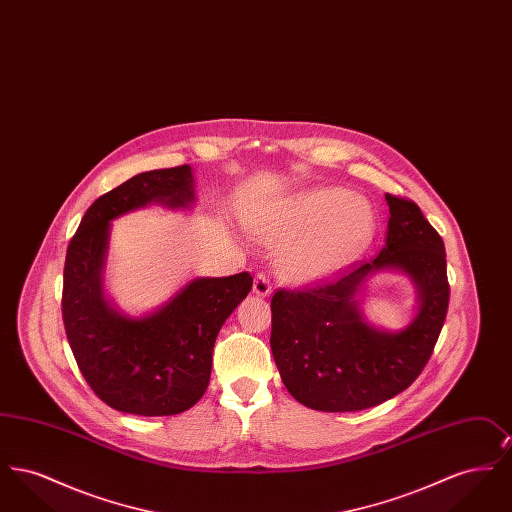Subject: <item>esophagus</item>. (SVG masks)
I'll return each instance as SVG.
<instances>
[{
  "instance_id": "1",
  "label": "esophagus",
  "mask_w": 512,
  "mask_h": 512,
  "mask_svg": "<svg viewBox=\"0 0 512 512\" xmlns=\"http://www.w3.org/2000/svg\"><path fill=\"white\" fill-rule=\"evenodd\" d=\"M253 292L257 293L259 297H267L272 293V284L265 274H257L253 280Z\"/></svg>"
}]
</instances>
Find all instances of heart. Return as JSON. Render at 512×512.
<instances>
[{
	"mask_svg": "<svg viewBox=\"0 0 512 512\" xmlns=\"http://www.w3.org/2000/svg\"><path fill=\"white\" fill-rule=\"evenodd\" d=\"M280 251L278 267L286 280L309 284L347 267L374 234V211L363 197L343 188H315L297 194L251 224Z\"/></svg>",
	"mask_w": 512,
	"mask_h": 512,
	"instance_id": "heart-1",
	"label": "heart"
}]
</instances>
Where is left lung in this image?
I'll use <instances>...</instances> for the list:
<instances>
[{
    "label": "left lung",
    "mask_w": 512,
    "mask_h": 512,
    "mask_svg": "<svg viewBox=\"0 0 512 512\" xmlns=\"http://www.w3.org/2000/svg\"><path fill=\"white\" fill-rule=\"evenodd\" d=\"M388 236L359 267L299 292L272 295L270 349L282 382L301 405L324 413L376 407L407 390L428 363L449 307L443 240L405 197L386 194ZM401 269L413 280L419 313L399 333L368 325L356 295L378 269Z\"/></svg>",
    "instance_id": "obj_1"
}]
</instances>
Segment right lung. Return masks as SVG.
<instances>
[{"label": "right lung", "mask_w": 512, "mask_h": 512, "mask_svg": "<svg viewBox=\"0 0 512 512\" xmlns=\"http://www.w3.org/2000/svg\"><path fill=\"white\" fill-rule=\"evenodd\" d=\"M190 165L147 171L101 195L67 249L63 322L88 386L115 411L140 416L184 413L209 386L213 347L224 320L251 292L253 278H194L144 317L119 313L103 293L111 220L161 203H194Z\"/></svg>", "instance_id": "add662e5"}]
</instances>
